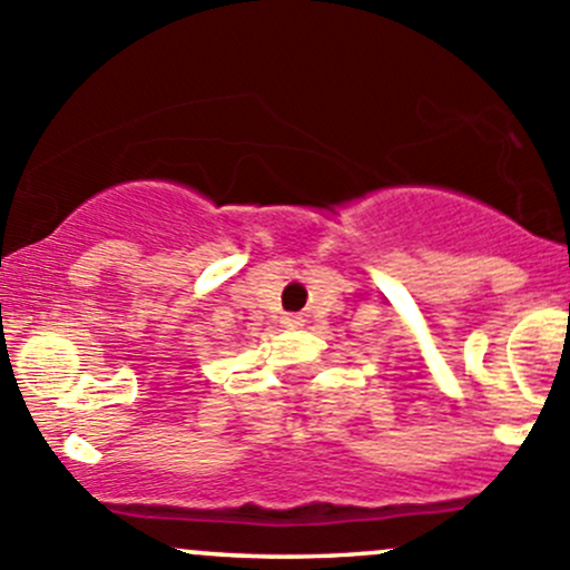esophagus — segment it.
<instances>
[{
	"label": "esophagus",
	"instance_id": "1",
	"mask_svg": "<svg viewBox=\"0 0 570 570\" xmlns=\"http://www.w3.org/2000/svg\"><path fill=\"white\" fill-rule=\"evenodd\" d=\"M284 325L286 327H301L303 325V317H301V314H286Z\"/></svg>",
	"mask_w": 570,
	"mask_h": 570
}]
</instances>
